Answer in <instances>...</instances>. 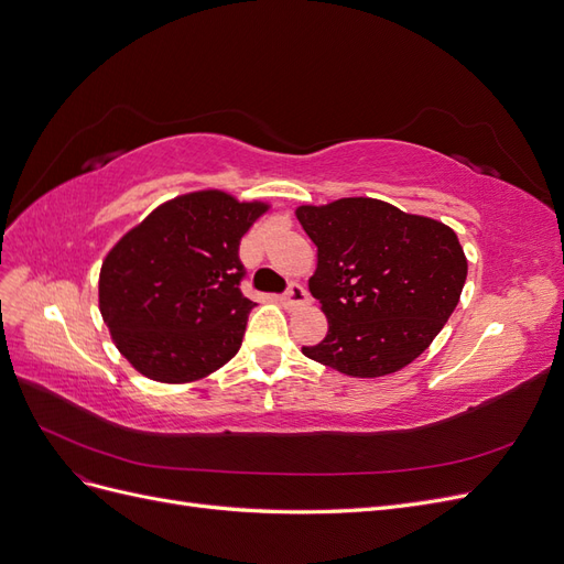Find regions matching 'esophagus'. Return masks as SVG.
I'll use <instances>...</instances> for the list:
<instances>
[{
  "instance_id": "34e87169",
  "label": "esophagus",
  "mask_w": 564,
  "mask_h": 564,
  "mask_svg": "<svg viewBox=\"0 0 564 564\" xmlns=\"http://www.w3.org/2000/svg\"><path fill=\"white\" fill-rule=\"evenodd\" d=\"M308 301H311L308 292H305L301 284H292V286H289V292L282 296V303L286 305V308H292V311L303 308V305H308Z\"/></svg>"
}]
</instances>
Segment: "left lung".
Instances as JSON below:
<instances>
[{"instance_id":"1","label":"left lung","mask_w":564,"mask_h":564,"mask_svg":"<svg viewBox=\"0 0 564 564\" xmlns=\"http://www.w3.org/2000/svg\"><path fill=\"white\" fill-rule=\"evenodd\" d=\"M296 218L317 247L308 289L329 322L303 355L352 379L412 365L464 292L468 261L456 232L373 197L301 204Z\"/></svg>"}]
</instances>
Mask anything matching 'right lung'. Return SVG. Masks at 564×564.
<instances>
[{
	"mask_svg": "<svg viewBox=\"0 0 564 564\" xmlns=\"http://www.w3.org/2000/svg\"><path fill=\"white\" fill-rule=\"evenodd\" d=\"M270 202L226 191L162 202L119 237L98 275L112 344L145 379L193 383L230 362L253 308L240 292V240Z\"/></svg>",
	"mask_w": 564,
	"mask_h": 564,
	"instance_id": "obj_1",
	"label": "right lung"
}]
</instances>
